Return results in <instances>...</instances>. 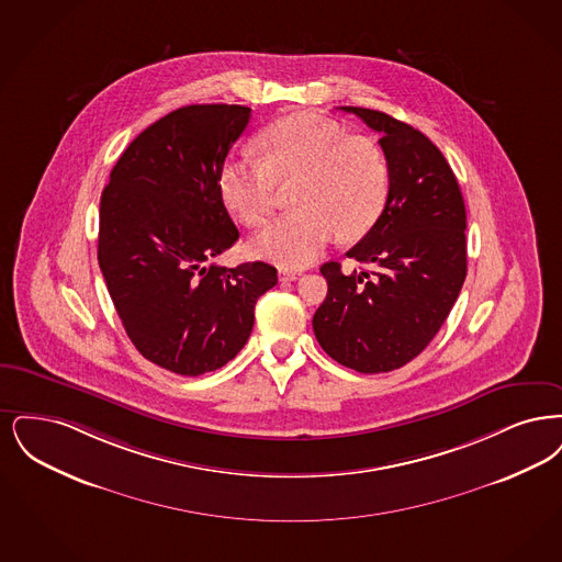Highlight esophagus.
Here are the masks:
<instances>
[{
  "mask_svg": "<svg viewBox=\"0 0 562 562\" xmlns=\"http://www.w3.org/2000/svg\"><path fill=\"white\" fill-rule=\"evenodd\" d=\"M300 277L297 270L279 269V281L281 283H288V281H295Z\"/></svg>",
  "mask_w": 562,
  "mask_h": 562,
  "instance_id": "1",
  "label": "esophagus"
}]
</instances>
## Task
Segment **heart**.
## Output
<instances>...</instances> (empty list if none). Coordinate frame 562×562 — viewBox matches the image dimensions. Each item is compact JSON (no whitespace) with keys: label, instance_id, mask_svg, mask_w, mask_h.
I'll use <instances>...</instances> for the list:
<instances>
[{"label":"heart","instance_id":"b5f03b06","mask_svg":"<svg viewBox=\"0 0 562 562\" xmlns=\"http://www.w3.org/2000/svg\"><path fill=\"white\" fill-rule=\"evenodd\" d=\"M262 161L228 159L218 173L224 205L245 226L272 216L279 187H292L295 212L274 220L251 251L285 269L311 265L338 235H367L389 201V164L375 143L348 136L346 127L321 115L300 113L270 123L260 134Z\"/></svg>","mask_w":562,"mask_h":562}]
</instances>
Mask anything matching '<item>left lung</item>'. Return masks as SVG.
Segmentation results:
<instances>
[{
	"label": "left lung",
	"mask_w": 562,
	"mask_h": 562,
	"mask_svg": "<svg viewBox=\"0 0 562 562\" xmlns=\"http://www.w3.org/2000/svg\"><path fill=\"white\" fill-rule=\"evenodd\" d=\"M382 134L389 201L346 256L321 267L327 297L313 317L321 348L359 373L407 366L451 313L465 279V205L456 173L419 130L382 111L342 106Z\"/></svg>",
	"instance_id": "1"
}]
</instances>
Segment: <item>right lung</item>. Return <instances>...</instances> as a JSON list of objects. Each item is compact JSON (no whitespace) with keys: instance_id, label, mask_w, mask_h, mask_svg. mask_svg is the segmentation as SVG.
I'll use <instances>...</instances> for the list:
<instances>
[{"instance_id":"1","label":"right lung","mask_w":562,"mask_h":562,"mask_svg":"<svg viewBox=\"0 0 562 562\" xmlns=\"http://www.w3.org/2000/svg\"><path fill=\"white\" fill-rule=\"evenodd\" d=\"M249 117L241 104L171 111L123 150L100 196L98 265L125 334L178 375L235 359L258 297L277 283L267 262H212L239 239L218 173Z\"/></svg>"}]
</instances>
